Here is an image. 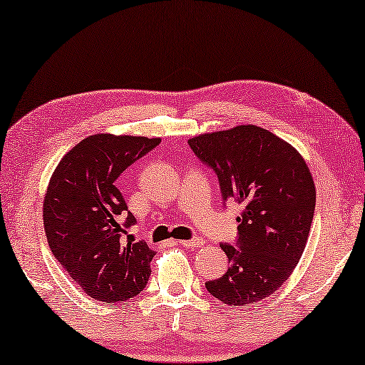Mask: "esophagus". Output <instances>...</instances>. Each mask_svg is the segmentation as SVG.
I'll return each mask as SVG.
<instances>
[{
    "instance_id": "34e87169",
    "label": "esophagus",
    "mask_w": 365,
    "mask_h": 365,
    "mask_svg": "<svg viewBox=\"0 0 365 365\" xmlns=\"http://www.w3.org/2000/svg\"><path fill=\"white\" fill-rule=\"evenodd\" d=\"M182 246H185V248H200V246H203L205 241L202 238H192V240H182L178 241Z\"/></svg>"
}]
</instances>
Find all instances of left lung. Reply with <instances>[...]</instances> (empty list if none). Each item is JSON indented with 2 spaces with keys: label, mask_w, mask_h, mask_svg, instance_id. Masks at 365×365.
<instances>
[{
  "label": "left lung",
  "mask_w": 365,
  "mask_h": 365,
  "mask_svg": "<svg viewBox=\"0 0 365 365\" xmlns=\"http://www.w3.org/2000/svg\"><path fill=\"white\" fill-rule=\"evenodd\" d=\"M188 145L217 173L225 202L243 207L236 246L220 245L230 268L207 281V291L230 306L259 302L279 289L304 251L316 207L309 168L294 147L256 125L203 133Z\"/></svg>",
  "instance_id": "1"
}]
</instances>
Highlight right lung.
<instances>
[{"label":"right lung","mask_w":365,"mask_h":365,"mask_svg":"<svg viewBox=\"0 0 365 365\" xmlns=\"http://www.w3.org/2000/svg\"><path fill=\"white\" fill-rule=\"evenodd\" d=\"M160 138L96 133L63 157L44 197L46 238L82 291L102 302H122L147 286L155 251L124 238L135 217L117 178Z\"/></svg>","instance_id":"obj_1"}]
</instances>
